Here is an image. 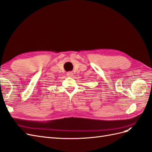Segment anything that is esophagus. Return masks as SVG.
<instances>
[{"mask_svg": "<svg viewBox=\"0 0 152 152\" xmlns=\"http://www.w3.org/2000/svg\"><path fill=\"white\" fill-rule=\"evenodd\" d=\"M73 75V73L72 72H67V73H66V75H67L68 77H72Z\"/></svg>", "mask_w": 152, "mask_h": 152, "instance_id": "1", "label": "esophagus"}]
</instances>
